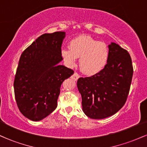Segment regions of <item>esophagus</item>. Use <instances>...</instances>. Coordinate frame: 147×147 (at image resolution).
Returning a JSON list of instances; mask_svg holds the SVG:
<instances>
[{
	"mask_svg": "<svg viewBox=\"0 0 147 147\" xmlns=\"http://www.w3.org/2000/svg\"><path fill=\"white\" fill-rule=\"evenodd\" d=\"M72 79H74L75 81H77V79H78L79 77H80V75H79L78 73H77V72H75V73L73 74V75H72Z\"/></svg>",
	"mask_w": 147,
	"mask_h": 147,
	"instance_id": "1",
	"label": "esophagus"
}]
</instances>
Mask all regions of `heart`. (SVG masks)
Segmentation results:
<instances>
[{"mask_svg": "<svg viewBox=\"0 0 147 147\" xmlns=\"http://www.w3.org/2000/svg\"><path fill=\"white\" fill-rule=\"evenodd\" d=\"M61 53L64 61L70 67L75 66L77 58H80V69L87 75H94L102 71L107 63L109 55L105 43L86 35L72 39L69 43V49L63 48Z\"/></svg>", "mask_w": 147, "mask_h": 147, "instance_id": "heart-1", "label": "heart"}]
</instances>
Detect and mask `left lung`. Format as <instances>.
I'll list each match as a JSON object with an SVG mask.
<instances>
[{
	"label": "left lung",
	"instance_id": "left-lung-1",
	"mask_svg": "<svg viewBox=\"0 0 147 147\" xmlns=\"http://www.w3.org/2000/svg\"><path fill=\"white\" fill-rule=\"evenodd\" d=\"M109 60L102 71L77 80L82 109L92 119H104L115 114L129 95L133 73L131 56L115 43L109 45Z\"/></svg>",
	"mask_w": 147,
	"mask_h": 147
}]
</instances>
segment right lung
<instances>
[{"mask_svg":"<svg viewBox=\"0 0 147 147\" xmlns=\"http://www.w3.org/2000/svg\"><path fill=\"white\" fill-rule=\"evenodd\" d=\"M65 33L43 34L26 48L20 57L14 88L16 104L25 117L40 121L57 106L60 88L74 71L59 65Z\"/></svg>","mask_w":147,"mask_h":147,"instance_id":"right-lung-1","label":"right lung"}]
</instances>
